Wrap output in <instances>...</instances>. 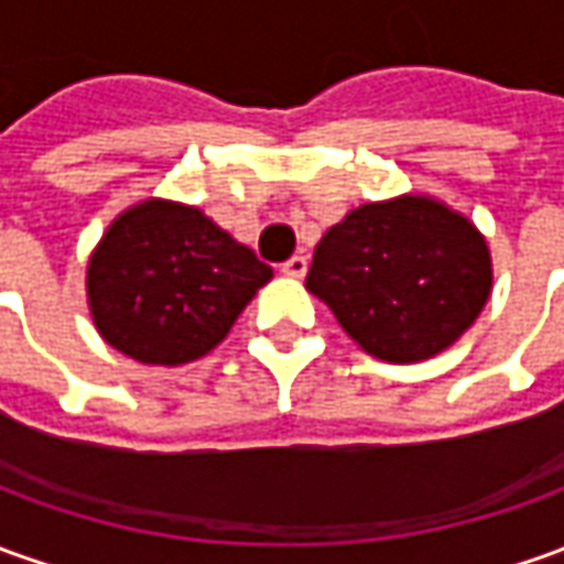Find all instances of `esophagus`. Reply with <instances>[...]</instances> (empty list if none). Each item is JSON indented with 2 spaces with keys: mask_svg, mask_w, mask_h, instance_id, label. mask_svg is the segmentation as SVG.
Instances as JSON below:
<instances>
[{
  "mask_svg": "<svg viewBox=\"0 0 564 564\" xmlns=\"http://www.w3.org/2000/svg\"><path fill=\"white\" fill-rule=\"evenodd\" d=\"M306 267H310V260H306L304 254H294V258H289L282 263V273L301 279V275H306Z\"/></svg>",
  "mask_w": 564,
  "mask_h": 564,
  "instance_id": "1",
  "label": "esophagus"
}]
</instances>
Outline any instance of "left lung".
Masks as SVG:
<instances>
[{
  "instance_id": "8db88e82",
  "label": "left lung",
  "mask_w": 564,
  "mask_h": 564,
  "mask_svg": "<svg viewBox=\"0 0 564 564\" xmlns=\"http://www.w3.org/2000/svg\"><path fill=\"white\" fill-rule=\"evenodd\" d=\"M306 289L383 362L452 347L491 294L488 245L467 217L423 196L371 202L322 236Z\"/></svg>"
}]
</instances>
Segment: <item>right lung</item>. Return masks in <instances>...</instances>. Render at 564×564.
Listing matches in <instances>:
<instances>
[{
    "instance_id": "obj_1",
    "label": "right lung",
    "mask_w": 564,
    "mask_h": 564,
    "mask_svg": "<svg viewBox=\"0 0 564 564\" xmlns=\"http://www.w3.org/2000/svg\"><path fill=\"white\" fill-rule=\"evenodd\" d=\"M273 270L202 215L143 202L112 224L88 263V304L104 340L147 365L215 349Z\"/></svg>"
}]
</instances>
